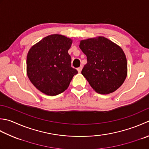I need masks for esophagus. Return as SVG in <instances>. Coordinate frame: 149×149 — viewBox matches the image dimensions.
<instances>
[{"mask_svg": "<svg viewBox=\"0 0 149 149\" xmlns=\"http://www.w3.org/2000/svg\"><path fill=\"white\" fill-rule=\"evenodd\" d=\"M83 69V66H81L80 67H79V68H77V71L79 73H80L81 72V70H82Z\"/></svg>", "mask_w": 149, "mask_h": 149, "instance_id": "esophagus-1", "label": "esophagus"}]
</instances>
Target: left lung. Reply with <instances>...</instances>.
<instances>
[{
  "mask_svg": "<svg viewBox=\"0 0 149 149\" xmlns=\"http://www.w3.org/2000/svg\"><path fill=\"white\" fill-rule=\"evenodd\" d=\"M79 48L87 59L81 74L96 92L108 94L122 85L127 75V62L119 46L99 37L81 40Z\"/></svg>",
  "mask_w": 149,
  "mask_h": 149,
  "instance_id": "obj_1",
  "label": "left lung"
}]
</instances>
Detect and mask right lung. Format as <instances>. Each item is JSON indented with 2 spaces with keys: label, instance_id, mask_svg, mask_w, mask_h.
Returning a JSON list of instances; mask_svg holds the SVG:
<instances>
[{
  "label": "right lung",
  "instance_id": "1",
  "mask_svg": "<svg viewBox=\"0 0 149 149\" xmlns=\"http://www.w3.org/2000/svg\"><path fill=\"white\" fill-rule=\"evenodd\" d=\"M71 39L61 35H50L33 45L29 50L26 66L30 81L40 92L57 95L68 88L78 72L71 66L68 53Z\"/></svg>",
  "mask_w": 149,
  "mask_h": 149
}]
</instances>
